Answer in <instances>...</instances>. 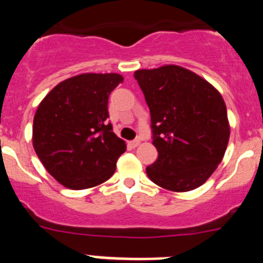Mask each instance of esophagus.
Returning <instances> with one entry per match:
<instances>
[{
    "mask_svg": "<svg viewBox=\"0 0 263 263\" xmlns=\"http://www.w3.org/2000/svg\"><path fill=\"white\" fill-rule=\"evenodd\" d=\"M139 143H141V141H139V139H136V141H132V142H129V146L130 147H137Z\"/></svg>",
    "mask_w": 263,
    "mask_h": 263,
    "instance_id": "34e87169",
    "label": "esophagus"
}]
</instances>
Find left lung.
Masks as SVG:
<instances>
[{"label": "left lung", "mask_w": 263, "mask_h": 263, "mask_svg": "<svg viewBox=\"0 0 263 263\" xmlns=\"http://www.w3.org/2000/svg\"><path fill=\"white\" fill-rule=\"evenodd\" d=\"M134 78L152 115L154 163L146 167L153 183L187 192L211 178L221 163L231 126L217 89L195 72L175 64L137 69Z\"/></svg>", "instance_id": "1"}]
</instances>
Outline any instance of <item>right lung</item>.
<instances>
[{
	"label": "right lung",
	"instance_id": "right-lung-1",
	"mask_svg": "<svg viewBox=\"0 0 263 263\" xmlns=\"http://www.w3.org/2000/svg\"><path fill=\"white\" fill-rule=\"evenodd\" d=\"M120 73H80L60 81L41 101L32 124V146L48 174L71 190L106 182L126 150L109 117V95Z\"/></svg>",
	"mask_w": 263,
	"mask_h": 263
}]
</instances>
